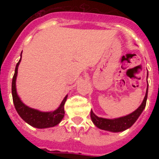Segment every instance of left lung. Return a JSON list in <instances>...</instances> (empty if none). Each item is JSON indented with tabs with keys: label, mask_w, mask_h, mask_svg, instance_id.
I'll list each match as a JSON object with an SVG mask.
<instances>
[{
	"label": "left lung",
	"mask_w": 159,
	"mask_h": 159,
	"mask_svg": "<svg viewBox=\"0 0 159 159\" xmlns=\"http://www.w3.org/2000/svg\"><path fill=\"white\" fill-rule=\"evenodd\" d=\"M147 78H148V76H147ZM147 82H148V80H147ZM148 83L147 84L145 97L143 98V102H142L140 106L132 113L129 114L127 116H121L119 118L106 119L98 117L95 115L94 112L92 110L91 111V119H92L93 124L97 126V128L103 129V130L114 132V133L122 132V131L126 130L127 129L130 128L131 126L135 123V121L138 120L141 113L143 112V111L145 108L146 102H147V98H148Z\"/></svg>",
	"instance_id": "1"
}]
</instances>
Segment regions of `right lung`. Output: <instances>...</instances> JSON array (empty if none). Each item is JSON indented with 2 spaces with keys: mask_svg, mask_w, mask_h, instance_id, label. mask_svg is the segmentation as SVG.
Here are the masks:
<instances>
[{
  "mask_svg": "<svg viewBox=\"0 0 159 159\" xmlns=\"http://www.w3.org/2000/svg\"><path fill=\"white\" fill-rule=\"evenodd\" d=\"M21 54H22V52H21ZM20 61L21 57L16 66L15 74H14L13 79H12V86H11L14 106H15L17 113L19 114V116H20L23 120H25L26 123L34 128L46 129L57 125L61 122L62 118L64 117V104L67 101V95L64 97V99L62 100L60 106L55 111H45L44 112V111H40L26 106L19 97L17 91H16V77L18 74V67Z\"/></svg>",
  "mask_w": 159,
  "mask_h": 159,
  "instance_id": "1",
  "label": "right lung"
}]
</instances>
